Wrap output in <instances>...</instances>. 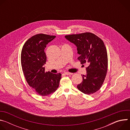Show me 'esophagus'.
Listing matches in <instances>:
<instances>
[{
	"instance_id": "1",
	"label": "esophagus",
	"mask_w": 130,
	"mask_h": 130,
	"mask_svg": "<svg viewBox=\"0 0 130 130\" xmlns=\"http://www.w3.org/2000/svg\"><path fill=\"white\" fill-rule=\"evenodd\" d=\"M64 74L66 75H72V73L69 72H65Z\"/></svg>"
}]
</instances>
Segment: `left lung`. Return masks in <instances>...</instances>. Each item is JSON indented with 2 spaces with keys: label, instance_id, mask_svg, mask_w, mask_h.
Returning <instances> with one entry per match:
<instances>
[{
  "label": "left lung",
  "instance_id": "left-lung-1",
  "mask_svg": "<svg viewBox=\"0 0 130 130\" xmlns=\"http://www.w3.org/2000/svg\"><path fill=\"white\" fill-rule=\"evenodd\" d=\"M65 37L77 46L81 64H88L86 68V75H82L83 81L77 85L78 89L85 94L95 93L102 86L107 70V53L103 41L90 32Z\"/></svg>",
  "mask_w": 130,
  "mask_h": 130
}]
</instances>
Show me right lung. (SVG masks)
Listing matches in <instances>:
<instances>
[{"mask_svg": "<svg viewBox=\"0 0 130 130\" xmlns=\"http://www.w3.org/2000/svg\"><path fill=\"white\" fill-rule=\"evenodd\" d=\"M54 35L38 34L29 39L24 45L21 52V64L25 79L29 85L42 96H48L57 89L62 75L46 72L44 64L47 57L44 51Z\"/></svg>", "mask_w": 130, "mask_h": 130, "instance_id": "add662e5", "label": "right lung"}]
</instances>
